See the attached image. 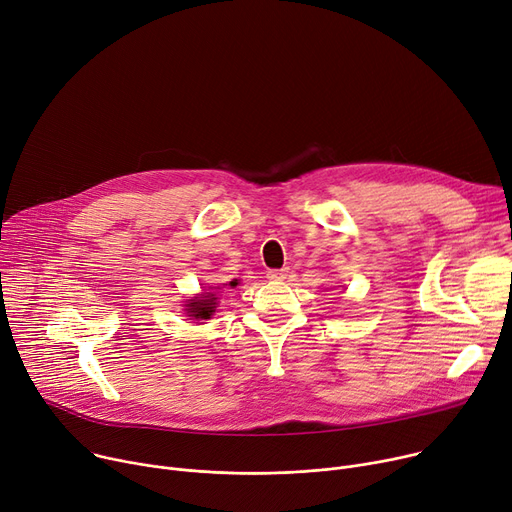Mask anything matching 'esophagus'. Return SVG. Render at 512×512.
<instances>
[{
	"label": "esophagus",
	"instance_id": "1",
	"mask_svg": "<svg viewBox=\"0 0 512 512\" xmlns=\"http://www.w3.org/2000/svg\"><path fill=\"white\" fill-rule=\"evenodd\" d=\"M286 275H288V269H269L267 271V280L282 282V280H286Z\"/></svg>",
	"mask_w": 512,
	"mask_h": 512
}]
</instances>
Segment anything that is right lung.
<instances>
[{"instance_id": "obj_1", "label": "right lung", "mask_w": 512, "mask_h": 512, "mask_svg": "<svg viewBox=\"0 0 512 512\" xmlns=\"http://www.w3.org/2000/svg\"><path fill=\"white\" fill-rule=\"evenodd\" d=\"M230 288L237 286V280L228 284ZM216 294L214 292H202L200 296H194L192 300L185 302V314L196 318V320H208L216 312Z\"/></svg>"}]
</instances>
